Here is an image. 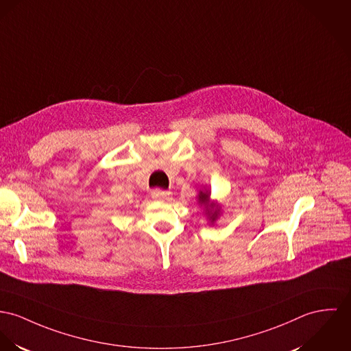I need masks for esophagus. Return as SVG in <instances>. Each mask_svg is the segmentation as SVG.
Instances as JSON below:
<instances>
[{"instance_id": "34e87169", "label": "esophagus", "mask_w": 351, "mask_h": 351, "mask_svg": "<svg viewBox=\"0 0 351 351\" xmlns=\"http://www.w3.org/2000/svg\"><path fill=\"white\" fill-rule=\"evenodd\" d=\"M152 197L155 200L167 202V200L171 199V192L169 191H162V189H155V191H152Z\"/></svg>"}]
</instances>
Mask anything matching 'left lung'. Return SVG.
<instances>
[{
  "mask_svg": "<svg viewBox=\"0 0 351 351\" xmlns=\"http://www.w3.org/2000/svg\"><path fill=\"white\" fill-rule=\"evenodd\" d=\"M208 202H210V192H208V191H200V192H199V204L207 206ZM207 214L210 215L211 220L214 221L216 219V216L219 214V210H217V208L214 210V206H211V208H208Z\"/></svg>",
  "mask_w": 351,
  "mask_h": 351,
  "instance_id": "obj_1",
  "label": "left lung"
}]
</instances>
